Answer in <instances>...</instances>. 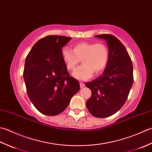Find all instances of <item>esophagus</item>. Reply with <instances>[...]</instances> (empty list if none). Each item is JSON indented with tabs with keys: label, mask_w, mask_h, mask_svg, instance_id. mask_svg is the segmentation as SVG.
Segmentation results:
<instances>
[{
	"label": "esophagus",
	"mask_w": 152,
	"mask_h": 152,
	"mask_svg": "<svg viewBox=\"0 0 152 152\" xmlns=\"http://www.w3.org/2000/svg\"><path fill=\"white\" fill-rule=\"evenodd\" d=\"M85 83H82V82H80V88H83V87H85Z\"/></svg>",
	"instance_id": "1"
}]
</instances>
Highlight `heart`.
I'll return each mask as SVG.
<instances>
[{
	"label": "heart",
	"mask_w": 152,
	"mask_h": 152,
	"mask_svg": "<svg viewBox=\"0 0 152 152\" xmlns=\"http://www.w3.org/2000/svg\"><path fill=\"white\" fill-rule=\"evenodd\" d=\"M61 54L70 71L75 69L81 59L83 64L73 73L79 80H86L91 78L94 72H101L106 67L109 59V49L103 42H79L74 46L73 50L67 46L62 48Z\"/></svg>",
	"instance_id": "b5f03b06"
}]
</instances>
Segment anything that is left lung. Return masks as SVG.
I'll return each mask as SVG.
<instances>
[{
	"mask_svg": "<svg viewBox=\"0 0 152 152\" xmlns=\"http://www.w3.org/2000/svg\"><path fill=\"white\" fill-rule=\"evenodd\" d=\"M106 40L109 59L102 75L86 83L91 96L86 106L92 115L99 118L110 117L125 103L133 83V67L131 57L119 40L111 34L96 36Z\"/></svg>",
	"mask_w": 152,
	"mask_h": 152,
	"instance_id": "obj_1",
	"label": "left lung"
}]
</instances>
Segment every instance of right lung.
<instances>
[{"instance_id":"right-lung-1","label":"right lung","mask_w":152,"mask_h":152,"mask_svg":"<svg viewBox=\"0 0 152 152\" xmlns=\"http://www.w3.org/2000/svg\"><path fill=\"white\" fill-rule=\"evenodd\" d=\"M71 37L48 35L37 41L27 54L23 79L27 95L36 109L56 115L66 109L79 91V83L69 75L61 50Z\"/></svg>"}]
</instances>
